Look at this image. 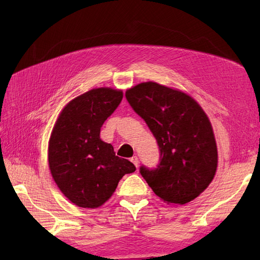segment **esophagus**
<instances>
[{
	"instance_id": "esophagus-1",
	"label": "esophagus",
	"mask_w": 260,
	"mask_h": 260,
	"mask_svg": "<svg viewBox=\"0 0 260 260\" xmlns=\"http://www.w3.org/2000/svg\"><path fill=\"white\" fill-rule=\"evenodd\" d=\"M131 161H132V163H133V164L135 165L136 168L139 167V163H140V161H139V157H137V156H133V157L131 158Z\"/></svg>"
}]
</instances>
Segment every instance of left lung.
<instances>
[{
	"label": "left lung",
	"instance_id": "obj_1",
	"mask_svg": "<svg viewBox=\"0 0 260 260\" xmlns=\"http://www.w3.org/2000/svg\"><path fill=\"white\" fill-rule=\"evenodd\" d=\"M156 139L159 162L140 173L164 202L194 200L213 180L218 151L208 116L186 93L156 82H142L125 93Z\"/></svg>",
	"mask_w": 260,
	"mask_h": 260
}]
</instances>
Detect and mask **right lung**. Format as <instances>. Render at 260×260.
Returning a JSON list of instances; mask_svg holds the SVG:
<instances>
[{"label": "right lung", "mask_w": 260, "mask_h": 260, "mask_svg": "<svg viewBox=\"0 0 260 260\" xmlns=\"http://www.w3.org/2000/svg\"><path fill=\"white\" fill-rule=\"evenodd\" d=\"M123 91L96 88L66 105L49 141V168L58 187L81 208L101 207L135 165L116 156L101 140V127L118 107Z\"/></svg>", "instance_id": "right-lung-1"}]
</instances>
